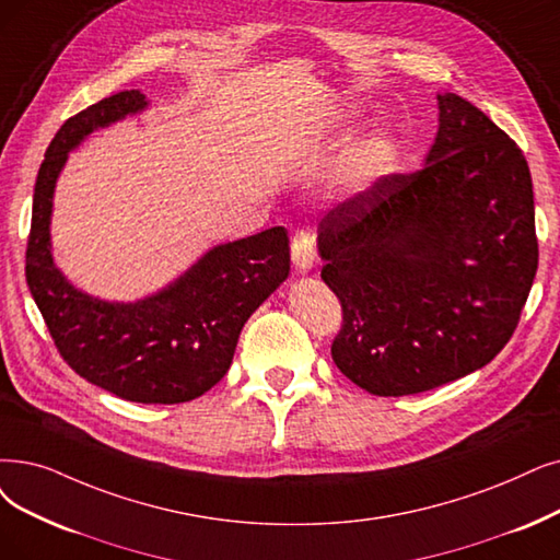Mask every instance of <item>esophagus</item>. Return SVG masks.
<instances>
[{
  "label": "esophagus",
  "instance_id": "1",
  "mask_svg": "<svg viewBox=\"0 0 560 560\" xmlns=\"http://www.w3.org/2000/svg\"><path fill=\"white\" fill-rule=\"evenodd\" d=\"M292 261L299 273H307L315 266V236L301 230L292 238Z\"/></svg>",
  "mask_w": 560,
  "mask_h": 560
}]
</instances>
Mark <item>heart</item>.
<instances>
[{
  "mask_svg": "<svg viewBox=\"0 0 560 560\" xmlns=\"http://www.w3.org/2000/svg\"><path fill=\"white\" fill-rule=\"evenodd\" d=\"M399 155L397 138L390 128H372L358 138L342 161V182L353 190H365L393 172Z\"/></svg>",
  "mask_w": 560,
  "mask_h": 560,
  "instance_id": "heart-1",
  "label": "heart"
}]
</instances>
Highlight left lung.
I'll return each mask as SVG.
<instances>
[{"label":"left lung","mask_w":560,"mask_h":560,"mask_svg":"<svg viewBox=\"0 0 560 560\" xmlns=\"http://www.w3.org/2000/svg\"><path fill=\"white\" fill-rule=\"evenodd\" d=\"M436 101L422 167L378 178L319 222L322 280L342 303L332 361L382 397L485 368L512 338L538 271L524 153L462 96Z\"/></svg>","instance_id":"1"}]
</instances>
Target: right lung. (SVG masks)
Here are the masks:
<instances>
[{
	"mask_svg": "<svg viewBox=\"0 0 560 560\" xmlns=\"http://www.w3.org/2000/svg\"><path fill=\"white\" fill-rule=\"evenodd\" d=\"M147 107V96L130 89L82 109L57 130L36 176L25 271L61 358L82 378L128 401L178 405L228 374L245 322L289 276V236L284 228H271L213 245L159 292L130 303L78 289L52 257L59 174L92 132Z\"/></svg>",
	"mask_w": 560,
	"mask_h": 560,
	"instance_id": "add662e5",
	"label": "right lung"
}]
</instances>
